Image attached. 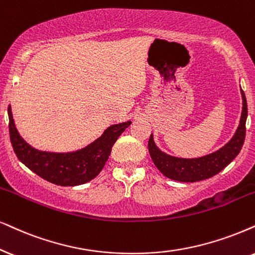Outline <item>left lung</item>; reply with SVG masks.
<instances>
[{
    "mask_svg": "<svg viewBox=\"0 0 255 255\" xmlns=\"http://www.w3.org/2000/svg\"><path fill=\"white\" fill-rule=\"evenodd\" d=\"M241 96H243V112H241L238 129L233 137L214 153L194 159L168 155L165 151L159 149V147L154 142L153 134H151L148 141V150L156 168L167 178L175 181L196 182L212 178L230 165L240 153L246 135L247 101L243 89H241Z\"/></svg>",
    "mask_w": 255,
    "mask_h": 255,
    "instance_id": "left-lung-1",
    "label": "left lung"
}]
</instances>
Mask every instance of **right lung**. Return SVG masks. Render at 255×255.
<instances>
[{"label": "right lung", "mask_w": 255, "mask_h": 255, "mask_svg": "<svg viewBox=\"0 0 255 255\" xmlns=\"http://www.w3.org/2000/svg\"><path fill=\"white\" fill-rule=\"evenodd\" d=\"M9 134L18 160L35 174L59 186H79L99 175L111 155L112 147L131 121L109 126L88 146L68 153L38 150L25 142L16 129L11 107L8 108Z\"/></svg>", "instance_id": "obj_1"}]
</instances>
